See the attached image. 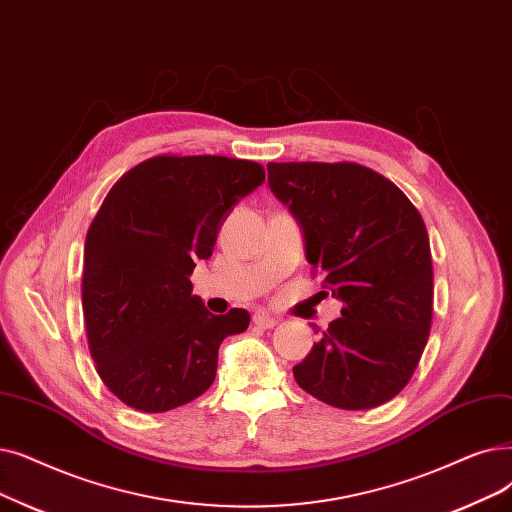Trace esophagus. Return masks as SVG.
Segmentation results:
<instances>
[{
	"label": "esophagus",
	"instance_id": "1",
	"mask_svg": "<svg viewBox=\"0 0 512 512\" xmlns=\"http://www.w3.org/2000/svg\"><path fill=\"white\" fill-rule=\"evenodd\" d=\"M253 324H255L257 328L268 330V328H274V326L278 324V320L272 318V316H268V314H255V316H253Z\"/></svg>",
	"mask_w": 512,
	"mask_h": 512
}]
</instances>
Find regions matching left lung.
I'll return each instance as SVG.
<instances>
[{"mask_svg":"<svg viewBox=\"0 0 512 512\" xmlns=\"http://www.w3.org/2000/svg\"><path fill=\"white\" fill-rule=\"evenodd\" d=\"M268 184L301 226L307 263L343 303L341 318L293 368L295 381L343 410L389 402L429 339L425 221L387 177L355 163H268Z\"/></svg>","mask_w":512,"mask_h":512,"instance_id":"8db88e82","label":"left lung"}]
</instances>
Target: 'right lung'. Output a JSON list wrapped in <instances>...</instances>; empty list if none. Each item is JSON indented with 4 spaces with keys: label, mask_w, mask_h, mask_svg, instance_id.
Wrapping results in <instances>:
<instances>
[{
    "label": "right lung",
    "mask_w": 512,
    "mask_h": 512,
    "mask_svg": "<svg viewBox=\"0 0 512 512\" xmlns=\"http://www.w3.org/2000/svg\"><path fill=\"white\" fill-rule=\"evenodd\" d=\"M263 180L253 161L163 154L104 198L85 238L83 318L100 379L123 404L152 414L192 402L215 381L221 341L249 328L247 309L207 311L190 274Z\"/></svg>",
    "instance_id": "obj_1"
}]
</instances>
